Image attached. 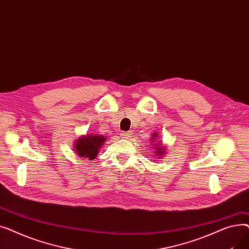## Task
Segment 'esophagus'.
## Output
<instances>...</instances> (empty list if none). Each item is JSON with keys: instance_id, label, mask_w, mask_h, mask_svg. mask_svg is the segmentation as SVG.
<instances>
[{"instance_id": "esophagus-1", "label": "esophagus", "mask_w": 249, "mask_h": 249, "mask_svg": "<svg viewBox=\"0 0 249 249\" xmlns=\"http://www.w3.org/2000/svg\"><path fill=\"white\" fill-rule=\"evenodd\" d=\"M121 137L122 138H125V139H128L130 137V135H131V133L130 132H121Z\"/></svg>"}]
</instances>
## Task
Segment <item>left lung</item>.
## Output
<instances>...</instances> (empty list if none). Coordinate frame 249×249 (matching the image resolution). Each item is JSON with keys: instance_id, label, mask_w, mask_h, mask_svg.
Wrapping results in <instances>:
<instances>
[{"instance_id": "8db88e82", "label": "left lung", "mask_w": 249, "mask_h": 249, "mask_svg": "<svg viewBox=\"0 0 249 249\" xmlns=\"http://www.w3.org/2000/svg\"><path fill=\"white\" fill-rule=\"evenodd\" d=\"M159 136H158V134H155V133H153L152 134V138H151V141L153 140H156V138H158ZM156 144H154V146H155ZM155 150H156V158H160V156H162L163 154H165V146L163 145V144H160V143H159V144H158V146H156L155 147Z\"/></svg>"}]
</instances>
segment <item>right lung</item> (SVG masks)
<instances>
[{
    "mask_svg": "<svg viewBox=\"0 0 249 249\" xmlns=\"http://www.w3.org/2000/svg\"><path fill=\"white\" fill-rule=\"evenodd\" d=\"M106 138L102 135L88 134L82 136L74 142L75 153L82 158H88L89 160H95Z\"/></svg>",
    "mask_w": 249,
    "mask_h": 249,
    "instance_id": "obj_1",
    "label": "right lung"
}]
</instances>
